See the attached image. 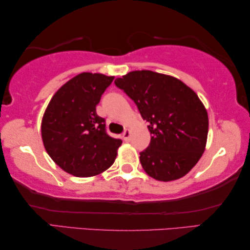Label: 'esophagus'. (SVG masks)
I'll return each mask as SVG.
<instances>
[{
  "mask_svg": "<svg viewBox=\"0 0 250 250\" xmlns=\"http://www.w3.org/2000/svg\"><path fill=\"white\" fill-rule=\"evenodd\" d=\"M123 138H124V141L128 142L129 138H130V130L129 129H126L124 133H123Z\"/></svg>",
  "mask_w": 250,
  "mask_h": 250,
  "instance_id": "obj_1",
  "label": "esophagus"
}]
</instances>
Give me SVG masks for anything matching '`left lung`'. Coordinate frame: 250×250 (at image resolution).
<instances>
[{
	"label": "left lung",
	"instance_id": "obj_1",
	"mask_svg": "<svg viewBox=\"0 0 250 250\" xmlns=\"http://www.w3.org/2000/svg\"><path fill=\"white\" fill-rule=\"evenodd\" d=\"M115 85L148 122L150 143L140 153L146 174L161 182L185 176L207 142V110L197 94L176 77L146 69L118 77Z\"/></svg>",
	"mask_w": 250,
	"mask_h": 250
}]
</instances>
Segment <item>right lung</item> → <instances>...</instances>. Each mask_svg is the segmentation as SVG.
Listing matches in <instances>:
<instances>
[{"label":"right lung","instance_id":"add662e5","mask_svg":"<svg viewBox=\"0 0 250 250\" xmlns=\"http://www.w3.org/2000/svg\"><path fill=\"white\" fill-rule=\"evenodd\" d=\"M114 80L100 73H81L66 82L48 103L41 132L50 157L66 173L91 177L109 168L122 141L106 133L96 105Z\"/></svg>","mask_w":250,"mask_h":250}]
</instances>
